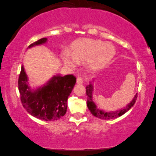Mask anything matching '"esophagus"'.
I'll return each mask as SVG.
<instances>
[{"instance_id": "esophagus-1", "label": "esophagus", "mask_w": 156, "mask_h": 156, "mask_svg": "<svg viewBox=\"0 0 156 156\" xmlns=\"http://www.w3.org/2000/svg\"><path fill=\"white\" fill-rule=\"evenodd\" d=\"M82 83H83V80H82V78L78 77L77 78V80H76V83H77V84H82Z\"/></svg>"}]
</instances>
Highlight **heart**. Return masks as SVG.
Wrapping results in <instances>:
<instances>
[{
  "label": "heart",
  "instance_id": "heart-1",
  "mask_svg": "<svg viewBox=\"0 0 156 156\" xmlns=\"http://www.w3.org/2000/svg\"><path fill=\"white\" fill-rule=\"evenodd\" d=\"M116 53L113 45L104 43L100 40L81 39L71 45V52L64 51L62 61L66 66L74 69L78 62H86V69L95 73L111 62Z\"/></svg>",
  "mask_w": 156,
  "mask_h": 156
}]
</instances>
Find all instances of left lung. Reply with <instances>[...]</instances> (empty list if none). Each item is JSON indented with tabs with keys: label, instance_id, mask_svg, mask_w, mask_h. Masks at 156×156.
I'll list each match as a JSON object with an SVG mask.
<instances>
[{
	"label": "left lung",
	"instance_id": "left-lung-1",
	"mask_svg": "<svg viewBox=\"0 0 156 156\" xmlns=\"http://www.w3.org/2000/svg\"><path fill=\"white\" fill-rule=\"evenodd\" d=\"M95 79L93 80L92 82H90V84L86 86V94L87 95V106L88 107L89 110L94 116L104 120H109L113 119H116L119 117L122 116V115L126 113L129 111L132 107L134 105L137 98V94H136L133 99H132L130 103L125 106L115 111H105L102 109H100L97 106L94 100V83Z\"/></svg>",
	"mask_w": 156,
	"mask_h": 156
}]
</instances>
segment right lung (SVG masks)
I'll return each instance as SVG.
<instances>
[{"instance_id": "obj_1", "label": "right lung", "mask_w": 156, "mask_h": 156, "mask_svg": "<svg viewBox=\"0 0 156 156\" xmlns=\"http://www.w3.org/2000/svg\"><path fill=\"white\" fill-rule=\"evenodd\" d=\"M47 38L35 41L27 49L43 45ZM76 82L73 75L53 76L43 85L32 88L23 65L18 79V90L23 107L33 117L43 121H57L65 115L68 98Z\"/></svg>"}]
</instances>
